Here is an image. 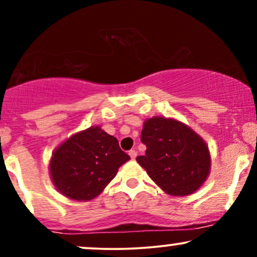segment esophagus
I'll return each mask as SVG.
<instances>
[{
    "instance_id": "1",
    "label": "esophagus",
    "mask_w": 257,
    "mask_h": 257,
    "mask_svg": "<svg viewBox=\"0 0 257 257\" xmlns=\"http://www.w3.org/2000/svg\"><path fill=\"white\" fill-rule=\"evenodd\" d=\"M137 155H138V152L135 151V150H131V151H129V156H131L132 159L137 158Z\"/></svg>"
}]
</instances>
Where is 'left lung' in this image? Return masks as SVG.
<instances>
[{
	"instance_id": "8db88e82",
	"label": "left lung",
	"mask_w": 257,
	"mask_h": 257,
	"mask_svg": "<svg viewBox=\"0 0 257 257\" xmlns=\"http://www.w3.org/2000/svg\"><path fill=\"white\" fill-rule=\"evenodd\" d=\"M140 164L158 187L170 196L192 194L210 174L209 147L193 129L174 118L156 116L144 122Z\"/></svg>"
}]
</instances>
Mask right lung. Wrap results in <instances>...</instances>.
<instances>
[{"instance_id":"1","label":"right lung","mask_w":257,"mask_h":257,"mask_svg":"<svg viewBox=\"0 0 257 257\" xmlns=\"http://www.w3.org/2000/svg\"><path fill=\"white\" fill-rule=\"evenodd\" d=\"M131 157L99 125L78 132L52 153L49 173L63 196L88 202L99 196Z\"/></svg>"}]
</instances>
